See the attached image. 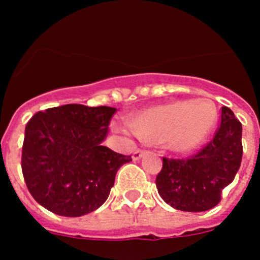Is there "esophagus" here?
Instances as JSON below:
<instances>
[{"mask_svg": "<svg viewBox=\"0 0 260 260\" xmlns=\"http://www.w3.org/2000/svg\"><path fill=\"white\" fill-rule=\"evenodd\" d=\"M144 153H146V151L144 150H135L134 153H133V160H134V161H137V160H139V158L143 157Z\"/></svg>", "mask_w": 260, "mask_h": 260, "instance_id": "esophagus-1", "label": "esophagus"}]
</instances>
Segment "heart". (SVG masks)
<instances>
[{
  "mask_svg": "<svg viewBox=\"0 0 260 260\" xmlns=\"http://www.w3.org/2000/svg\"><path fill=\"white\" fill-rule=\"evenodd\" d=\"M219 119V112L210 99L192 102L177 100L147 108L135 114L133 123L118 127L150 143H161L174 153H189L206 142Z\"/></svg>",
  "mask_w": 260,
  "mask_h": 260,
  "instance_id": "b5f03b06",
  "label": "heart"
}]
</instances>
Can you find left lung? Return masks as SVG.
Segmentation results:
<instances>
[{
	"mask_svg": "<svg viewBox=\"0 0 260 260\" xmlns=\"http://www.w3.org/2000/svg\"><path fill=\"white\" fill-rule=\"evenodd\" d=\"M242 125L228 107L213 141L187 160H162L156 187L176 210L203 212L217 206L221 191L233 182L242 160Z\"/></svg>",
	"mask_w": 260,
	"mask_h": 260,
	"instance_id": "1",
	"label": "left lung"
}]
</instances>
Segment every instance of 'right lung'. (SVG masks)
<instances>
[{"mask_svg":"<svg viewBox=\"0 0 260 260\" xmlns=\"http://www.w3.org/2000/svg\"><path fill=\"white\" fill-rule=\"evenodd\" d=\"M116 108L66 104L38 112L26 126L22 172L50 212L79 217L102 207L118 169L132 161L103 146Z\"/></svg>","mask_w":260,"mask_h":260,"instance_id":"obj_1","label":"right lung"}]
</instances>
